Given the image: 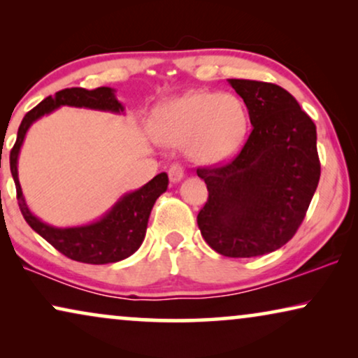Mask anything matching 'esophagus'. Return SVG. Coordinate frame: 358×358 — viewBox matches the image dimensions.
Wrapping results in <instances>:
<instances>
[{"instance_id": "obj_1", "label": "esophagus", "mask_w": 358, "mask_h": 358, "mask_svg": "<svg viewBox=\"0 0 358 358\" xmlns=\"http://www.w3.org/2000/svg\"><path fill=\"white\" fill-rule=\"evenodd\" d=\"M184 178V169L180 164H173L169 168V179L173 180V182H179L180 179Z\"/></svg>"}]
</instances>
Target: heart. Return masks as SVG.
<instances>
[{
    "label": "heart",
    "instance_id": "heart-1",
    "mask_svg": "<svg viewBox=\"0 0 358 358\" xmlns=\"http://www.w3.org/2000/svg\"><path fill=\"white\" fill-rule=\"evenodd\" d=\"M248 110L229 92L192 91L166 102L155 115L156 136L169 146H184L200 164H217L241 148Z\"/></svg>",
    "mask_w": 358,
    "mask_h": 358
}]
</instances>
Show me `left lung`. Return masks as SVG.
Masks as SVG:
<instances>
[{"instance_id":"8db88e82","label":"left lung","mask_w":358,"mask_h":358,"mask_svg":"<svg viewBox=\"0 0 358 358\" xmlns=\"http://www.w3.org/2000/svg\"><path fill=\"white\" fill-rule=\"evenodd\" d=\"M228 81L252 131L236 158L197 168L208 189L197 224L222 256L256 257L287 244L305 220L321 176L316 125L283 87Z\"/></svg>"}]
</instances>
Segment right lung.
Here are the masks:
<instances>
[{
  "mask_svg": "<svg viewBox=\"0 0 358 358\" xmlns=\"http://www.w3.org/2000/svg\"><path fill=\"white\" fill-rule=\"evenodd\" d=\"M62 106L109 110L115 114L124 112V106L115 99L114 90L106 86L91 91L85 87H66V90L55 92L53 97H45L41 104L29 110L19 125L16 143L9 155V166H11V174L14 184H16L19 208H21L22 217L29 227L41 234L63 256L85 264L119 262L122 259L131 256L143 243L151 208H153L156 199L168 189V174L161 173L155 176L143 187L125 194L104 217L94 223L73 228H55L41 222L36 215H32L24 200L17 178V156L29 127L42 115L50 114L52 110Z\"/></svg>",
  "mask_w": 358,
  "mask_h": 358,
  "instance_id": "right-lung-1",
  "label": "right lung"
}]
</instances>
